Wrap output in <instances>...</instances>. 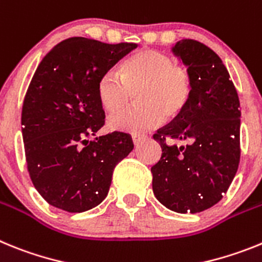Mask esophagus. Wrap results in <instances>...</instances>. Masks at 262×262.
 Returning <instances> with one entry per match:
<instances>
[{
	"instance_id": "34e87169",
	"label": "esophagus",
	"mask_w": 262,
	"mask_h": 262,
	"mask_svg": "<svg viewBox=\"0 0 262 262\" xmlns=\"http://www.w3.org/2000/svg\"><path fill=\"white\" fill-rule=\"evenodd\" d=\"M145 137H146V136H144V134H132V141H133L134 145H138Z\"/></svg>"
}]
</instances>
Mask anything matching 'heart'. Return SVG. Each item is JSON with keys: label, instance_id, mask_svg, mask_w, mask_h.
Listing matches in <instances>:
<instances>
[{"label": "heart", "instance_id": "1", "mask_svg": "<svg viewBox=\"0 0 262 262\" xmlns=\"http://www.w3.org/2000/svg\"><path fill=\"white\" fill-rule=\"evenodd\" d=\"M191 75L165 52L145 49L136 52L122 64L120 72L109 70L97 81L100 104L116 112L128 103L136 91L133 108L122 109L108 118L112 130L138 132L157 128L167 118H174L186 108L191 96Z\"/></svg>", "mask_w": 262, "mask_h": 262}]
</instances>
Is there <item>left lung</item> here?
Masks as SVG:
<instances>
[{
  "label": "left lung",
  "mask_w": 262,
  "mask_h": 262,
  "mask_svg": "<svg viewBox=\"0 0 262 262\" xmlns=\"http://www.w3.org/2000/svg\"><path fill=\"white\" fill-rule=\"evenodd\" d=\"M191 75V96L177 117L153 138L162 156L151 167L153 192L169 210L196 213L226 194L240 162V101L226 66L215 51L194 39L175 43ZM174 140H185L177 147Z\"/></svg>",
  "instance_id": "8db88e82"
}]
</instances>
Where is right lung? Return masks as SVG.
<instances>
[{
    "mask_svg": "<svg viewBox=\"0 0 262 262\" xmlns=\"http://www.w3.org/2000/svg\"><path fill=\"white\" fill-rule=\"evenodd\" d=\"M137 47L74 36L42 59L22 106V137L34 187L51 206L84 212L108 195L115 166L133 150L129 134L95 140L104 125L97 81Z\"/></svg>",
    "mask_w": 262,
    "mask_h": 262,
    "instance_id": "right-lung-1",
    "label": "right lung"
}]
</instances>
